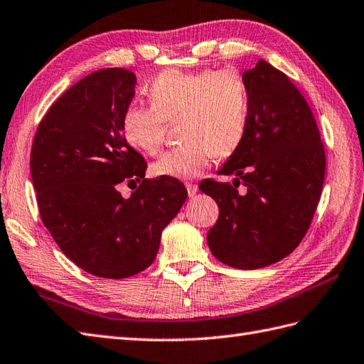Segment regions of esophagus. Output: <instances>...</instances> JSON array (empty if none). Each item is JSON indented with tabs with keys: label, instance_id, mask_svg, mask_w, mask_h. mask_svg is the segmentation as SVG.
I'll list each match as a JSON object with an SVG mask.
<instances>
[{
	"label": "esophagus",
	"instance_id": "obj_1",
	"mask_svg": "<svg viewBox=\"0 0 364 364\" xmlns=\"http://www.w3.org/2000/svg\"><path fill=\"white\" fill-rule=\"evenodd\" d=\"M186 189H188L189 197L192 198V197H195V195H197V192H198V186H197V184H193V183H186Z\"/></svg>",
	"mask_w": 364,
	"mask_h": 364
}]
</instances>
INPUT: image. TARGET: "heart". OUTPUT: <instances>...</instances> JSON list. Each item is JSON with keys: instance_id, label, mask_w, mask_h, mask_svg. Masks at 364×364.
I'll return each instance as SVG.
<instances>
[{"instance_id": "obj_1", "label": "heart", "mask_w": 364, "mask_h": 364, "mask_svg": "<svg viewBox=\"0 0 364 364\" xmlns=\"http://www.w3.org/2000/svg\"><path fill=\"white\" fill-rule=\"evenodd\" d=\"M149 106H129L121 130L130 147L146 155L160 152L166 123L180 119L183 144L152 164L155 176L192 180L208 169L213 156L237 151L246 134L249 98L234 69L217 72L163 70L147 87Z\"/></svg>"}]
</instances>
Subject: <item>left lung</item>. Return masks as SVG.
<instances>
[{"instance_id": "1", "label": "left lung", "mask_w": 364, "mask_h": 364, "mask_svg": "<svg viewBox=\"0 0 364 364\" xmlns=\"http://www.w3.org/2000/svg\"><path fill=\"white\" fill-rule=\"evenodd\" d=\"M249 109L243 141L218 175L200 189L220 215L208 232L210 252L235 269L274 264L295 250L321 197L326 158L318 126L304 97L264 60L243 73ZM243 183L247 192L236 188Z\"/></svg>"}]
</instances>
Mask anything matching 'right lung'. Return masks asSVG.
<instances>
[{"instance_id":"add662e5","label":"right lung","mask_w":364,"mask_h":364,"mask_svg":"<svg viewBox=\"0 0 364 364\" xmlns=\"http://www.w3.org/2000/svg\"><path fill=\"white\" fill-rule=\"evenodd\" d=\"M135 73H90L53 102L31 154L40 215L53 240L82 271L127 278L154 263L161 232L188 198L181 181L144 178L146 161L130 147L121 118L135 95ZM138 181L124 199L121 182Z\"/></svg>"}]
</instances>
